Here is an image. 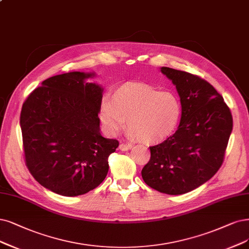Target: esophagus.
Segmentation results:
<instances>
[{
    "instance_id": "1",
    "label": "esophagus",
    "mask_w": 249,
    "mask_h": 249,
    "mask_svg": "<svg viewBox=\"0 0 249 249\" xmlns=\"http://www.w3.org/2000/svg\"><path fill=\"white\" fill-rule=\"evenodd\" d=\"M119 149L121 151H128V150H131L132 149V145L131 144H127V143H121L119 146Z\"/></svg>"
}]
</instances>
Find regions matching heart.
Returning a JSON list of instances; mask_svg holds the SVG:
<instances>
[{"label": "heart", "mask_w": 249, "mask_h": 249, "mask_svg": "<svg viewBox=\"0 0 249 249\" xmlns=\"http://www.w3.org/2000/svg\"><path fill=\"white\" fill-rule=\"evenodd\" d=\"M100 120L106 131L116 136L127 125L128 137L143 143L157 144L177 130L181 117L178 98L170 91L142 82H128L116 88L110 99L105 98Z\"/></svg>", "instance_id": "1"}]
</instances>
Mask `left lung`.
<instances>
[{
    "label": "left lung",
    "instance_id": "left-lung-1",
    "mask_svg": "<svg viewBox=\"0 0 249 249\" xmlns=\"http://www.w3.org/2000/svg\"><path fill=\"white\" fill-rule=\"evenodd\" d=\"M177 87L180 123L165 142L150 146L142 170L144 182L168 195H181L203 185L222 166L233 129L231 110L213 85L193 73L161 68Z\"/></svg>",
    "mask_w": 249,
    "mask_h": 249
}]
</instances>
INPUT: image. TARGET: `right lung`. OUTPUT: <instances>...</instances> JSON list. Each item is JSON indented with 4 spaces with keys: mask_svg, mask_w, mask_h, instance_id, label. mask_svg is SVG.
Returning <instances> with one entry per match:
<instances>
[{
    "mask_svg": "<svg viewBox=\"0 0 249 249\" xmlns=\"http://www.w3.org/2000/svg\"><path fill=\"white\" fill-rule=\"evenodd\" d=\"M94 72L71 71L42 82L20 114L25 164L44 188L75 197L98 187L117 140L100 134L103 88L86 82Z\"/></svg>",
    "mask_w": 249,
    "mask_h": 249,
    "instance_id": "1",
    "label": "right lung"
}]
</instances>
